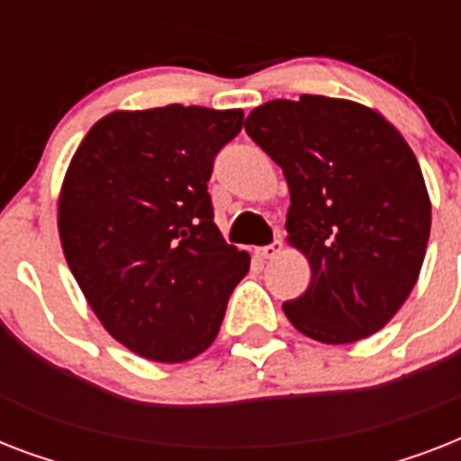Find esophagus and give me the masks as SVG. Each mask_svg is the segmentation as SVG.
<instances>
[{
	"label": "esophagus",
	"instance_id": "34e87169",
	"mask_svg": "<svg viewBox=\"0 0 461 461\" xmlns=\"http://www.w3.org/2000/svg\"><path fill=\"white\" fill-rule=\"evenodd\" d=\"M282 239H275L273 244L270 246H263V249H256V256H258V258H266V260H270V258H275V256H277V253L282 251Z\"/></svg>",
	"mask_w": 461,
	"mask_h": 461
}]
</instances>
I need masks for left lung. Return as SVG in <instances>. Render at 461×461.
Returning a JSON list of instances; mask_svg holds the SVG:
<instances>
[{
    "mask_svg": "<svg viewBox=\"0 0 461 461\" xmlns=\"http://www.w3.org/2000/svg\"><path fill=\"white\" fill-rule=\"evenodd\" d=\"M246 133L282 167L287 244L311 285L282 311L302 335L351 344L378 332L411 294L430 234L421 167L380 112L354 100H270Z\"/></svg>",
    "mask_w": 461,
    "mask_h": 461,
    "instance_id": "obj_1",
    "label": "left lung"
}]
</instances>
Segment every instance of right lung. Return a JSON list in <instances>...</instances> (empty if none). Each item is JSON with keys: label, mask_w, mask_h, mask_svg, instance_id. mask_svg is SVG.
Listing matches in <instances>:
<instances>
[{"label": "right lung", "mask_w": 461, "mask_h": 461, "mask_svg": "<svg viewBox=\"0 0 461 461\" xmlns=\"http://www.w3.org/2000/svg\"><path fill=\"white\" fill-rule=\"evenodd\" d=\"M241 110L167 104L93 124L64 174L61 249L97 321L126 349L179 364L212 344L251 258L212 222V159Z\"/></svg>", "instance_id": "1"}]
</instances>
